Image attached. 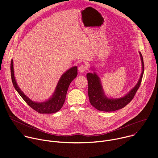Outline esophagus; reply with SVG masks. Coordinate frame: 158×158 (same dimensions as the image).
<instances>
[{
    "label": "esophagus",
    "mask_w": 158,
    "mask_h": 158,
    "mask_svg": "<svg viewBox=\"0 0 158 158\" xmlns=\"http://www.w3.org/2000/svg\"><path fill=\"white\" fill-rule=\"evenodd\" d=\"M87 69H88V67H87V65H85V64H82V65H81L79 67L78 71H79V73H84V71H87Z\"/></svg>",
    "instance_id": "obj_1"
}]
</instances>
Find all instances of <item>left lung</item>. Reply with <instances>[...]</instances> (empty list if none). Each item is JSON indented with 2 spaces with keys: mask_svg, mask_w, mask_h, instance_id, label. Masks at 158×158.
<instances>
[{
  "mask_svg": "<svg viewBox=\"0 0 158 158\" xmlns=\"http://www.w3.org/2000/svg\"><path fill=\"white\" fill-rule=\"evenodd\" d=\"M139 54L141 56L143 67V71L140 79L136 86L127 94L121 98L116 99H110L107 98L104 94L103 90L101 85L100 79L98 76L95 73L94 74H87L86 76L88 81V96L89 98V102H91L93 107L101 111H115L124 107L133 99L135 94H136L139 87H140L144 74V65L143 58L140 52Z\"/></svg>",
  "mask_w": 158,
  "mask_h": 158,
  "instance_id": "8db88e82",
  "label": "left lung"
}]
</instances>
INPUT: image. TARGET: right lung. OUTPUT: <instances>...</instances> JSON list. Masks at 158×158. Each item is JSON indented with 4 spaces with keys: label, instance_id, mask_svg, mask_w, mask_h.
<instances>
[{
    "label": "right lung",
    "instance_id": "obj_1",
    "mask_svg": "<svg viewBox=\"0 0 158 158\" xmlns=\"http://www.w3.org/2000/svg\"><path fill=\"white\" fill-rule=\"evenodd\" d=\"M10 73L12 81L15 90L31 108L40 114H52L57 112L62 108L65 100L67 89L71 82L77 76V67L76 66L73 67L66 71L59 79L52 97L48 101L42 103H37L31 101L21 91L15 79L12 59L10 62Z\"/></svg>",
    "mask_w": 158,
    "mask_h": 158
}]
</instances>
